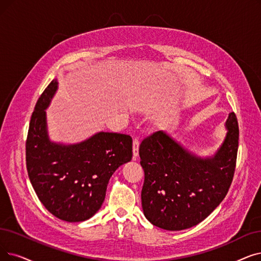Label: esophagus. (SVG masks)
Returning a JSON list of instances; mask_svg holds the SVG:
<instances>
[{
	"label": "esophagus",
	"instance_id": "34e87169",
	"mask_svg": "<svg viewBox=\"0 0 261 261\" xmlns=\"http://www.w3.org/2000/svg\"><path fill=\"white\" fill-rule=\"evenodd\" d=\"M139 147H140V141L139 139L133 140V160H137L139 156Z\"/></svg>",
	"mask_w": 261,
	"mask_h": 261
}]
</instances>
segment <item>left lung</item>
<instances>
[{
    "label": "left lung",
    "instance_id": "8db88e82",
    "mask_svg": "<svg viewBox=\"0 0 261 261\" xmlns=\"http://www.w3.org/2000/svg\"><path fill=\"white\" fill-rule=\"evenodd\" d=\"M225 126L226 138L210 158L192 153L164 131L142 141V207L152 225L172 231L191 228L225 198L232 182L239 145L234 113H230Z\"/></svg>",
    "mask_w": 261,
    "mask_h": 261
}]
</instances>
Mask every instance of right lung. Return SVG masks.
Instances as JSON below:
<instances>
[{"label": "right lung", "mask_w": 261, "mask_h": 261, "mask_svg": "<svg viewBox=\"0 0 261 261\" xmlns=\"http://www.w3.org/2000/svg\"><path fill=\"white\" fill-rule=\"evenodd\" d=\"M58 89L53 80L34 110L25 143L31 184L46 209L66 222H82L101 208L113 173L132 159V138L99 132L81 143L50 141L46 109Z\"/></svg>", "instance_id": "1"}]
</instances>
